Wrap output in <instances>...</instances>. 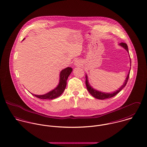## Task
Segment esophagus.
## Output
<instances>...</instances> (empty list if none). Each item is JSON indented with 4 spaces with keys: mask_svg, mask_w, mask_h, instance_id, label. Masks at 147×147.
<instances>
[{
    "mask_svg": "<svg viewBox=\"0 0 147 147\" xmlns=\"http://www.w3.org/2000/svg\"><path fill=\"white\" fill-rule=\"evenodd\" d=\"M74 64H75V66H79V65H81V62H80L79 60H77V61H76L75 62Z\"/></svg>",
    "mask_w": 147,
    "mask_h": 147,
    "instance_id": "obj_1",
    "label": "esophagus"
}]
</instances>
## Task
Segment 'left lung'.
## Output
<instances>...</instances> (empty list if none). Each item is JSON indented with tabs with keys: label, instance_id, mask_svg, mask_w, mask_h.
I'll use <instances>...</instances> for the list:
<instances>
[{
	"label": "left lung",
	"instance_id": "obj_1",
	"mask_svg": "<svg viewBox=\"0 0 147 147\" xmlns=\"http://www.w3.org/2000/svg\"><path fill=\"white\" fill-rule=\"evenodd\" d=\"M119 45L120 46H121L122 47H123V49H125L126 50V51H127L128 53H129V51H128V46L127 45V44H126L125 43H121L119 44ZM129 62H130V68H129V70L128 71V74L126 77V79L124 82V83L123 84V85L118 88V89L116 90L115 91L113 92H111V93H106V92H101V91H100L98 90H97L96 89H94L92 86L90 85V84L89 82V80H88V75L86 74L85 75V78H86V80H85V84H86V88H87V90H88V92H89V93L93 96L94 97V98H97V99H99V100H105L106 98H111L114 96H115L117 94H118L121 90H122V89H123L125 86H126V84L127 83V81L128 80V78H129V73H130V70H131V59H130V57H129Z\"/></svg>",
	"mask_w": 147,
	"mask_h": 147
}]
</instances>
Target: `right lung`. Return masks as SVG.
Wrapping results in <instances>:
<instances>
[{
	"label": "right lung",
	"mask_w": 147,
	"mask_h": 147,
	"mask_svg": "<svg viewBox=\"0 0 147 147\" xmlns=\"http://www.w3.org/2000/svg\"><path fill=\"white\" fill-rule=\"evenodd\" d=\"M25 38L23 39V40ZM22 40V41H23ZM72 71V68L71 67H68L64 69H62L59 74V83L54 89L50 90L48 93L42 94V95H37L34 94L32 93V95L37 97L38 98L43 99V100H53L58 97H59L65 90L67 85V80Z\"/></svg>",
	"instance_id": "right-lung-1"
}]
</instances>
